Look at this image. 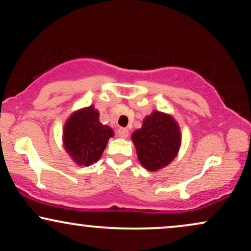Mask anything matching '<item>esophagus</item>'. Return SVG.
Here are the masks:
<instances>
[{
  "mask_svg": "<svg viewBox=\"0 0 251 251\" xmlns=\"http://www.w3.org/2000/svg\"><path fill=\"white\" fill-rule=\"evenodd\" d=\"M117 133H118V135L120 136V138L126 139L128 136V129L125 128V127L118 128V131H117Z\"/></svg>",
  "mask_w": 251,
  "mask_h": 251,
  "instance_id": "34e87169",
  "label": "esophagus"
}]
</instances>
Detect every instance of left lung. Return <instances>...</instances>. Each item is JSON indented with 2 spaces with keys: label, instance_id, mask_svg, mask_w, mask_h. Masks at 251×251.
<instances>
[{
  "label": "left lung",
  "instance_id": "8db88e82",
  "mask_svg": "<svg viewBox=\"0 0 251 251\" xmlns=\"http://www.w3.org/2000/svg\"><path fill=\"white\" fill-rule=\"evenodd\" d=\"M131 139L139 162L149 171H157L173 162L182 144L178 123L169 113L156 110L146 117Z\"/></svg>",
  "mask_w": 251,
  "mask_h": 251
}]
</instances>
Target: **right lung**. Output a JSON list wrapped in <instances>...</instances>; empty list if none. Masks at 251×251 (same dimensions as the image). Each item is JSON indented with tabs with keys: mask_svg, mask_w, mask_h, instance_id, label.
Masks as SVG:
<instances>
[{
	"mask_svg": "<svg viewBox=\"0 0 251 251\" xmlns=\"http://www.w3.org/2000/svg\"><path fill=\"white\" fill-rule=\"evenodd\" d=\"M113 129L100 122V112L94 105L74 111L62 129L65 151L77 166H91L102 156Z\"/></svg>",
	"mask_w": 251,
	"mask_h": 251,
	"instance_id": "right-lung-1",
	"label": "right lung"
}]
</instances>
